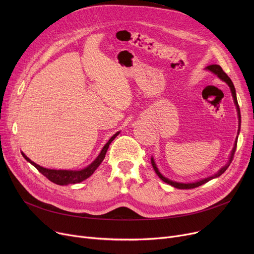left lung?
Returning a JSON list of instances; mask_svg holds the SVG:
<instances>
[{
    "label": "left lung",
    "instance_id": "left-lung-1",
    "mask_svg": "<svg viewBox=\"0 0 254 254\" xmlns=\"http://www.w3.org/2000/svg\"><path fill=\"white\" fill-rule=\"evenodd\" d=\"M206 70H208V71H210V72H212V73H214L215 75H217V76L222 80V81H224L226 84H228V85L230 86L231 91H232V95H233V98H234V103H235V105H236L237 112H238V118H239L238 135H239L240 127H241V113H240V108H239L238 101H237V96H236V89H235V86H234V84H233V82H232V80L230 79V77H229L228 75H226V74L223 72V70L221 69V66L218 65V64H211V65H208L207 68H206ZM237 141H238V137L236 138L234 148H233V150H232V152H231V155H230L228 164H226L225 166H223V167L216 173V174H214L213 176L207 177V178H205V179L198 180V181H195V182H191V183H181V182L172 181V180L166 178L165 176H163V175L161 174V172L158 171V169H157V167H156V165H155V163H154L153 157H151V164H152V167H153L155 173L157 174V176H158L159 178H161L164 182H166V183H168V184H170V185H172V186H174V188L179 189V190H190V189H194V188H197V186H201V185L205 184L206 182H208V181H210V180H212V179H214V178H217V177H219L221 174H223V173L225 172V170L229 168V166L231 165V163H232V161H233L234 154H235V151H236V148H237Z\"/></svg>",
    "mask_w": 254,
    "mask_h": 254
}]
</instances>
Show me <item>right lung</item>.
<instances>
[{
	"instance_id": "obj_1",
	"label": "right lung",
	"mask_w": 254,
	"mask_h": 254,
	"mask_svg": "<svg viewBox=\"0 0 254 254\" xmlns=\"http://www.w3.org/2000/svg\"><path fill=\"white\" fill-rule=\"evenodd\" d=\"M119 134V131H117L115 135H113L110 140L106 143V145L103 147L102 151L100 152V154L98 155V157L93 161L89 166H87L86 168L82 169V170H78V171H72V170H51V169H46L43 168L41 166L37 165L36 163H34L33 161L26 156L24 153H22V156L28 161L29 163H31L41 174H43L47 179H49L51 182L56 183L58 185H68V184H75V183H79L85 179H87L88 177H90L93 172L97 170V168L101 165V163L104 161L105 155L107 150L109 148L110 143L117 137V135Z\"/></svg>"
}]
</instances>
